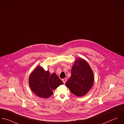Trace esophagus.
<instances>
[{
  "label": "esophagus",
  "instance_id": "obj_1",
  "mask_svg": "<svg viewBox=\"0 0 124 124\" xmlns=\"http://www.w3.org/2000/svg\"><path fill=\"white\" fill-rule=\"evenodd\" d=\"M62 81L63 82V83H64V84H65V83H66V81H67V79L66 78H64V79H62Z\"/></svg>",
  "mask_w": 124,
  "mask_h": 124
}]
</instances>
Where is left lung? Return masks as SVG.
Listing matches in <instances>:
<instances>
[{"mask_svg": "<svg viewBox=\"0 0 124 124\" xmlns=\"http://www.w3.org/2000/svg\"><path fill=\"white\" fill-rule=\"evenodd\" d=\"M71 75L65 85L75 95L84 96L91 89L94 82L93 71L83 59L77 58L72 66Z\"/></svg>", "mask_w": 124, "mask_h": 124, "instance_id": "obj_1", "label": "left lung"}]
</instances>
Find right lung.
<instances>
[{
  "instance_id": "obj_1",
  "label": "right lung",
  "mask_w": 124,
  "mask_h": 124,
  "mask_svg": "<svg viewBox=\"0 0 124 124\" xmlns=\"http://www.w3.org/2000/svg\"><path fill=\"white\" fill-rule=\"evenodd\" d=\"M29 84L31 91L40 98H48L53 93V90L63 82L55 73L50 74L42 67L38 66L29 76Z\"/></svg>"
}]
</instances>
